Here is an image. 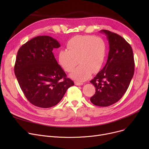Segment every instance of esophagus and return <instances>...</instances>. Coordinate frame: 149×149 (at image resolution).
I'll return each instance as SVG.
<instances>
[{"mask_svg": "<svg viewBox=\"0 0 149 149\" xmlns=\"http://www.w3.org/2000/svg\"><path fill=\"white\" fill-rule=\"evenodd\" d=\"M75 84L77 86H81L83 84V83H81V82H79V81H75Z\"/></svg>", "mask_w": 149, "mask_h": 149, "instance_id": "1", "label": "esophagus"}]
</instances>
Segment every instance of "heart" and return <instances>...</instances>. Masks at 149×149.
<instances>
[{
    "mask_svg": "<svg viewBox=\"0 0 149 149\" xmlns=\"http://www.w3.org/2000/svg\"><path fill=\"white\" fill-rule=\"evenodd\" d=\"M67 49L58 53L60 65L70 74L72 79L83 81L91 76L92 71L97 72L103 66L106 58V45L100 37L92 36H76L67 42Z\"/></svg>",
    "mask_w": 149,
    "mask_h": 149,
    "instance_id": "b5f03b06",
    "label": "heart"
}]
</instances>
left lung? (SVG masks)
<instances>
[{"label":"left lung","mask_w":149,"mask_h":149,"mask_svg":"<svg viewBox=\"0 0 149 149\" xmlns=\"http://www.w3.org/2000/svg\"><path fill=\"white\" fill-rule=\"evenodd\" d=\"M109 45L104 67L90 82L95 93L90 100L98 106L106 107L119 101L127 90L134 74L135 63L131 46L118 34L103 29Z\"/></svg>","instance_id":"obj_1"}]
</instances>
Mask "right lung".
Instances as JSON below:
<instances>
[{"label":"right lung","instance_id":"1","mask_svg":"<svg viewBox=\"0 0 149 149\" xmlns=\"http://www.w3.org/2000/svg\"><path fill=\"white\" fill-rule=\"evenodd\" d=\"M60 47L54 38L34 37L19 49L14 73L25 96L33 105L49 108L57 104L74 83L58 64L52 53Z\"/></svg>","mask_w":149,"mask_h":149}]
</instances>
